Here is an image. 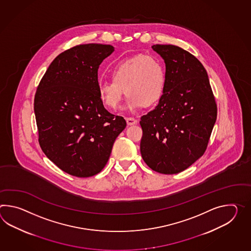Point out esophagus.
Listing matches in <instances>:
<instances>
[{"instance_id": "esophagus-1", "label": "esophagus", "mask_w": 251, "mask_h": 251, "mask_svg": "<svg viewBox=\"0 0 251 251\" xmlns=\"http://www.w3.org/2000/svg\"><path fill=\"white\" fill-rule=\"evenodd\" d=\"M126 122L128 126H131V125H135L138 123V121L134 118H126Z\"/></svg>"}]
</instances>
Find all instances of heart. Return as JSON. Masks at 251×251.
<instances>
[{"instance_id":"b5f03b06","label":"heart","mask_w":251,"mask_h":251,"mask_svg":"<svg viewBox=\"0 0 251 251\" xmlns=\"http://www.w3.org/2000/svg\"><path fill=\"white\" fill-rule=\"evenodd\" d=\"M111 80L98 84V97L104 105L116 111L124 91L128 96L125 109L136 112L151 107L161 99L167 73L164 63L156 56L136 55L116 63L110 71Z\"/></svg>"}]
</instances>
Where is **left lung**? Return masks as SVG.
<instances>
[{
    "instance_id": "8db88e82",
    "label": "left lung",
    "mask_w": 251,
    "mask_h": 251,
    "mask_svg": "<svg viewBox=\"0 0 251 251\" xmlns=\"http://www.w3.org/2000/svg\"><path fill=\"white\" fill-rule=\"evenodd\" d=\"M166 64V86L156 108L141 117L140 153L152 170L173 175L203 155L217 118L206 70L177 46L154 45Z\"/></svg>"
}]
</instances>
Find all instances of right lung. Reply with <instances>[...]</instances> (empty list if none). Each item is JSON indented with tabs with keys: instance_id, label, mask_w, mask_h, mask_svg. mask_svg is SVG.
Here are the masks:
<instances>
[{
	"instance_id": "right-lung-1",
	"label": "right lung",
	"mask_w": 251,
	"mask_h": 251,
	"mask_svg": "<svg viewBox=\"0 0 251 251\" xmlns=\"http://www.w3.org/2000/svg\"><path fill=\"white\" fill-rule=\"evenodd\" d=\"M114 51L111 45L85 44L64 51L39 83L34 112L39 145L64 172L89 177L105 167L112 146L126 127L98 97V68Z\"/></svg>"
}]
</instances>
